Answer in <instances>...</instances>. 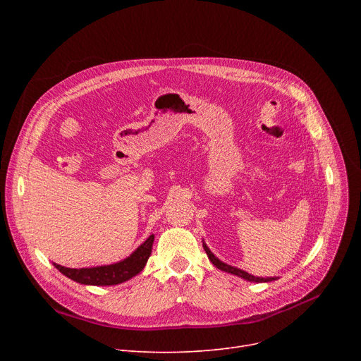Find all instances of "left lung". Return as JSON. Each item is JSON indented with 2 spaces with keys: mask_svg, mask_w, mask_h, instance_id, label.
<instances>
[{
  "mask_svg": "<svg viewBox=\"0 0 361 361\" xmlns=\"http://www.w3.org/2000/svg\"><path fill=\"white\" fill-rule=\"evenodd\" d=\"M203 249H204L207 257H209V260L212 262L214 267L218 268V269H221V271H224V272H226V274H233V275H235V276H240V278H243V279H245V281H250V282H271V281H275L274 276H272V278L255 276V275H252V274H249V272H245V271H243V269H238V268H235V267H231V264L219 260V259L209 250V247H207V245L204 244V241H203Z\"/></svg>",
  "mask_w": 361,
  "mask_h": 361,
  "instance_id": "1",
  "label": "left lung"
}]
</instances>
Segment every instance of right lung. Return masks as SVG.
<instances>
[{
	"mask_svg": "<svg viewBox=\"0 0 361 361\" xmlns=\"http://www.w3.org/2000/svg\"><path fill=\"white\" fill-rule=\"evenodd\" d=\"M154 240H155L154 234L149 235L146 241H143L135 252L117 263L104 264V267L80 268V269L66 268L56 263H54V267L67 278L79 283H83V286H98V287L118 286V283L131 279L133 276L139 275L143 271V268L146 267V262L152 253Z\"/></svg>",
	"mask_w": 361,
	"mask_h": 361,
	"instance_id": "1",
	"label": "right lung"
}]
</instances>
